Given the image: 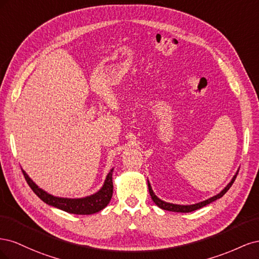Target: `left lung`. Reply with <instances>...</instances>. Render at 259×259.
Returning <instances> with one entry per match:
<instances>
[{"label": "left lung", "instance_id": "left-lung-1", "mask_svg": "<svg viewBox=\"0 0 259 259\" xmlns=\"http://www.w3.org/2000/svg\"><path fill=\"white\" fill-rule=\"evenodd\" d=\"M238 173H239V170L237 171L236 175L233 176V178L231 179V182L225 187V189H223L218 194L214 195V197H211V198H209V199H207V200H205V201L199 202V203H197V204H191V205H179V204H173V203L164 202V201H162L161 199H159V198L156 197V195L154 194V192H153V190H152V188H151V186H150V183H149V182H148V188H149V192H150V195H151V199L153 200V202H154L155 204L158 205L160 208L165 209V210H170V211H177V213H190V211H193V210H195V209H199V208H201V207H203V206H205V205L209 204V203L216 201L217 199L222 198L223 195L230 189V187L232 186L233 182H234V180H236V178H237Z\"/></svg>", "mask_w": 259, "mask_h": 259}]
</instances>
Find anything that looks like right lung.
I'll list each match as a JSON object with an SVG mask.
<instances>
[{
    "label": "right lung",
    "mask_w": 259,
    "mask_h": 259,
    "mask_svg": "<svg viewBox=\"0 0 259 259\" xmlns=\"http://www.w3.org/2000/svg\"><path fill=\"white\" fill-rule=\"evenodd\" d=\"M112 171L113 168L109 171L106 177L105 184L101 189L92 195L80 199H69V198H58L38 188L31 179L25 170L22 169L23 176H25L28 185L30 186L33 192L40 198L46 204L57 207L61 210H65L70 214L76 215H91L95 214L97 211L104 209L110 202L113 193V183H112Z\"/></svg>",
    "instance_id": "right-lung-1"
}]
</instances>
